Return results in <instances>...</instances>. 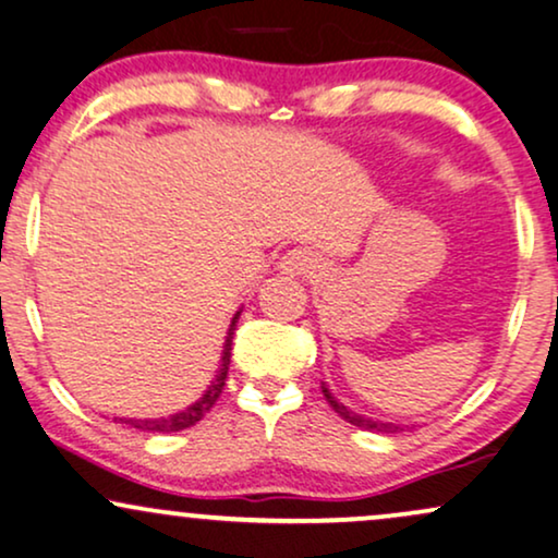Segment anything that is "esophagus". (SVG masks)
<instances>
[{
  "instance_id": "1",
  "label": "esophagus",
  "mask_w": 558,
  "mask_h": 558,
  "mask_svg": "<svg viewBox=\"0 0 558 558\" xmlns=\"http://www.w3.org/2000/svg\"><path fill=\"white\" fill-rule=\"evenodd\" d=\"M280 272L295 275V278H312L322 270V259L314 255L312 250H291L286 252V257L280 259Z\"/></svg>"
}]
</instances>
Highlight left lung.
<instances>
[{
	"label": "left lung",
	"instance_id": "obj_1",
	"mask_svg": "<svg viewBox=\"0 0 558 558\" xmlns=\"http://www.w3.org/2000/svg\"><path fill=\"white\" fill-rule=\"evenodd\" d=\"M322 391H324V399L329 401V407L335 409L337 414L344 422H350V425L361 427V429H368V433H384V435H393V433H401V429H409V425H397V422H384V420H373V417H365V414H357L352 412V409H348L342 404V401H337V397H331V391L327 389V384L322 380Z\"/></svg>",
	"mask_w": 558,
	"mask_h": 558
}]
</instances>
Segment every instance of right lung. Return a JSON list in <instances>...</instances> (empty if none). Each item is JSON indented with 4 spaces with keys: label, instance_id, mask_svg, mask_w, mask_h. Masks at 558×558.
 <instances>
[{
    "label": "right lung",
    "instance_id": "right-lung-1",
    "mask_svg": "<svg viewBox=\"0 0 558 558\" xmlns=\"http://www.w3.org/2000/svg\"><path fill=\"white\" fill-rule=\"evenodd\" d=\"M239 316H242V308L234 314V319L229 324V331H227V342H223V350H221V365H218L216 371V378L210 380V386L206 391H203V397L195 401V404H190L187 409H182L178 414H169V417H159V420H131V417H116V422H121V425H129V427H136L141 433H151V435H167V433H180V429H187L193 427L195 422H201L206 414L210 412V407L216 404L218 397H221L223 386H227V373H229V363H231V342H234V329H236V322Z\"/></svg>",
    "mask_w": 558,
    "mask_h": 558
}]
</instances>
